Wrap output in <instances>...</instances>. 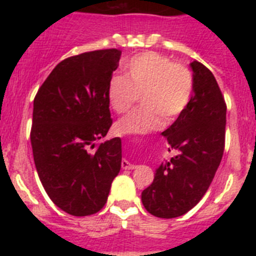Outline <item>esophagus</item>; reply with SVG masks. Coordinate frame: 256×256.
Returning <instances> with one entry per match:
<instances>
[{
  "label": "esophagus",
  "mask_w": 256,
  "mask_h": 256,
  "mask_svg": "<svg viewBox=\"0 0 256 256\" xmlns=\"http://www.w3.org/2000/svg\"><path fill=\"white\" fill-rule=\"evenodd\" d=\"M122 168L123 169H134L136 168V165L134 164H130L128 160H122Z\"/></svg>",
  "instance_id": "obj_1"
}]
</instances>
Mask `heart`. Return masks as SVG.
Returning a JSON list of instances; mask_svg holds the SVG:
<instances>
[{
  "mask_svg": "<svg viewBox=\"0 0 256 256\" xmlns=\"http://www.w3.org/2000/svg\"><path fill=\"white\" fill-rule=\"evenodd\" d=\"M124 69L126 76H114L108 82V104L116 114L128 112L140 96L144 105L115 124L119 134L159 130L164 119L176 120L191 102L194 76L186 65L148 51L133 56Z\"/></svg>",
  "mask_w": 256,
  "mask_h": 256,
  "instance_id": "b5f03b06",
  "label": "heart"
}]
</instances>
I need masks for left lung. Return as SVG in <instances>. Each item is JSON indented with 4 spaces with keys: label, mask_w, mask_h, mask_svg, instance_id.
I'll list each match as a JSON object with an SVG mask.
<instances>
[{
    "label": "left lung",
    "mask_w": 256,
    "mask_h": 256,
    "mask_svg": "<svg viewBox=\"0 0 256 256\" xmlns=\"http://www.w3.org/2000/svg\"><path fill=\"white\" fill-rule=\"evenodd\" d=\"M191 68V102L162 132L172 150L178 154L156 169L154 182L141 196L144 209L159 218H177L198 204L209 188L224 151V97L205 65L195 60Z\"/></svg>",
    "instance_id": "obj_1"
}]
</instances>
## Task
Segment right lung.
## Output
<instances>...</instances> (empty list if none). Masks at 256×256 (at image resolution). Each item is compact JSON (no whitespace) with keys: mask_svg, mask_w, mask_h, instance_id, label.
Returning a JSON list of instances; mask_svg holds the SVG:
<instances>
[{"mask_svg":"<svg viewBox=\"0 0 256 256\" xmlns=\"http://www.w3.org/2000/svg\"><path fill=\"white\" fill-rule=\"evenodd\" d=\"M122 51L97 50L58 62L33 104L30 142L42 186L74 216L100 212L122 166V140L100 144L112 124L108 84Z\"/></svg>","mask_w":256,"mask_h":256,"instance_id":"1","label":"right lung"}]
</instances>
